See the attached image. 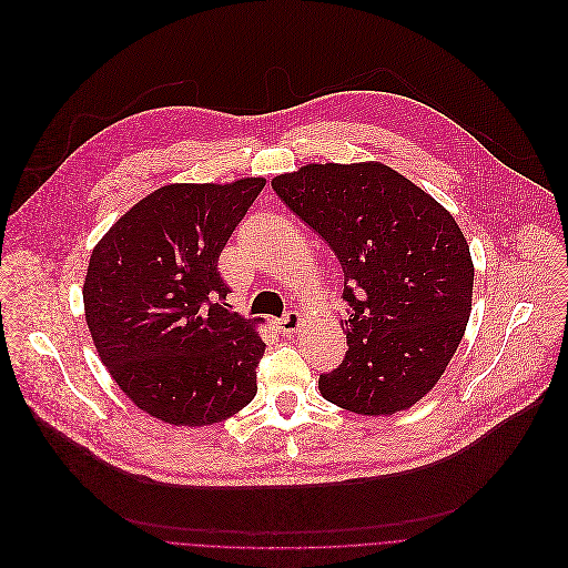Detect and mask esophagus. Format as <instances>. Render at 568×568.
<instances>
[{"mask_svg":"<svg viewBox=\"0 0 568 568\" xmlns=\"http://www.w3.org/2000/svg\"><path fill=\"white\" fill-rule=\"evenodd\" d=\"M300 326H302V315L295 313V311H291V313H286L284 317L277 320V328H280L284 335L295 333Z\"/></svg>","mask_w":568,"mask_h":568,"instance_id":"34e87169","label":"esophagus"}]
</instances>
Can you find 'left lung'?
Wrapping results in <instances>:
<instances>
[{"instance_id":"left-lung-1","label":"left lung","mask_w":568,"mask_h":568,"mask_svg":"<svg viewBox=\"0 0 568 568\" xmlns=\"http://www.w3.org/2000/svg\"><path fill=\"white\" fill-rule=\"evenodd\" d=\"M277 196L331 246L345 273L347 354L322 396L378 416L420 400L455 356L473 306L468 242L427 192L383 163L304 165Z\"/></svg>"}]
</instances>
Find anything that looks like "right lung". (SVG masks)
<instances>
[{
	"label": "right lung",
	"instance_id": "right-lung-1",
	"mask_svg": "<svg viewBox=\"0 0 568 568\" xmlns=\"http://www.w3.org/2000/svg\"><path fill=\"white\" fill-rule=\"evenodd\" d=\"M264 185L240 179L159 187L91 253L82 297L98 356L154 418L212 425L257 394L266 345L225 304L231 286L219 255Z\"/></svg>",
	"mask_w": 568,
	"mask_h": 568
}]
</instances>
